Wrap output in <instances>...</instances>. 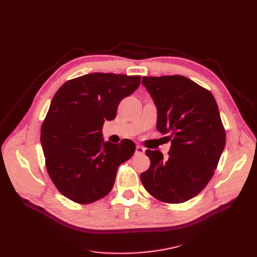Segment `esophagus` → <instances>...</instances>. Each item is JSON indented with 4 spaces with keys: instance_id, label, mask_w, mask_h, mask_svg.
I'll return each instance as SVG.
<instances>
[{
    "instance_id": "obj_1",
    "label": "esophagus",
    "mask_w": 257,
    "mask_h": 257,
    "mask_svg": "<svg viewBox=\"0 0 257 257\" xmlns=\"http://www.w3.org/2000/svg\"><path fill=\"white\" fill-rule=\"evenodd\" d=\"M136 153L139 154V155H142L145 153V148L141 145H137V150H136Z\"/></svg>"
}]
</instances>
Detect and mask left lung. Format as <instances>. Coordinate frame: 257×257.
Returning a JSON list of instances; mask_svg holds the SVG:
<instances>
[{
  "label": "left lung",
  "instance_id": "1",
  "mask_svg": "<svg viewBox=\"0 0 257 257\" xmlns=\"http://www.w3.org/2000/svg\"><path fill=\"white\" fill-rule=\"evenodd\" d=\"M157 107L158 131L170 133L168 158L147 150L150 168L141 180L152 197L178 204L197 196L217 169L226 133L212 93L180 75L143 77Z\"/></svg>",
  "mask_w": 257,
  "mask_h": 257
}]
</instances>
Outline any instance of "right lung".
Segmentation results:
<instances>
[{"label":"right lung","instance_id":"1","mask_svg":"<svg viewBox=\"0 0 257 257\" xmlns=\"http://www.w3.org/2000/svg\"><path fill=\"white\" fill-rule=\"evenodd\" d=\"M141 84V76L92 73L71 79L54 94L40 129L46 168L57 190L79 204L102 199L115 181L120 164L136 152L123 140L103 143L106 119Z\"/></svg>","mask_w":257,"mask_h":257}]
</instances>
